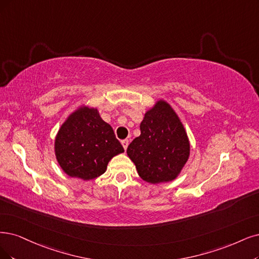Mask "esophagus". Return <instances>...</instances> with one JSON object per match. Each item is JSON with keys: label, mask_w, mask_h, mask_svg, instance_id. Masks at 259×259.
Segmentation results:
<instances>
[{"label": "esophagus", "mask_w": 259, "mask_h": 259, "mask_svg": "<svg viewBox=\"0 0 259 259\" xmlns=\"http://www.w3.org/2000/svg\"><path fill=\"white\" fill-rule=\"evenodd\" d=\"M121 145H122V147L124 148V150H127V147H128V145H129V141H128V140H122V141H121Z\"/></svg>", "instance_id": "esophagus-1"}]
</instances>
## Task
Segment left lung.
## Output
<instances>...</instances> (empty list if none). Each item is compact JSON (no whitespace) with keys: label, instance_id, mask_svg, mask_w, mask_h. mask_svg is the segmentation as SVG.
I'll return each instance as SVG.
<instances>
[{"label":"left lung","instance_id":"obj_1","mask_svg":"<svg viewBox=\"0 0 259 259\" xmlns=\"http://www.w3.org/2000/svg\"><path fill=\"white\" fill-rule=\"evenodd\" d=\"M140 129L141 136L127 148L140 177L150 184L175 179L190 155L187 133L177 114L160 100L146 112Z\"/></svg>","mask_w":259,"mask_h":259}]
</instances>
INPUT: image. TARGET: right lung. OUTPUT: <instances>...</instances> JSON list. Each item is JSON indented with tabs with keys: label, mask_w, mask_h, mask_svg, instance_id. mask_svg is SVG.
<instances>
[{
	"label": "right lung",
	"mask_w": 259,
	"mask_h": 259,
	"mask_svg": "<svg viewBox=\"0 0 259 259\" xmlns=\"http://www.w3.org/2000/svg\"><path fill=\"white\" fill-rule=\"evenodd\" d=\"M121 152L123 147L97 109L76 110L62 124L55 139V156L63 170L83 180L102 175L109 161Z\"/></svg>",
	"instance_id": "add662e5"
}]
</instances>
